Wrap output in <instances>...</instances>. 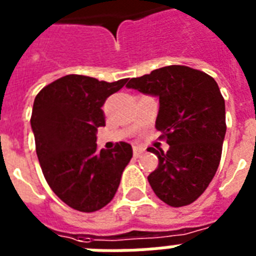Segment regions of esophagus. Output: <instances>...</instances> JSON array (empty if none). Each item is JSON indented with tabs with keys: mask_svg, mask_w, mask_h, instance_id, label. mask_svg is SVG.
Listing matches in <instances>:
<instances>
[{
	"mask_svg": "<svg viewBox=\"0 0 256 256\" xmlns=\"http://www.w3.org/2000/svg\"><path fill=\"white\" fill-rule=\"evenodd\" d=\"M144 152V148H142V146H132V154H134L136 158L142 156Z\"/></svg>",
	"mask_w": 256,
	"mask_h": 256,
	"instance_id": "1",
	"label": "esophagus"
}]
</instances>
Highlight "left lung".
I'll return each mask as SVG.
<instances>
[{
	"instance_id": "1",
	"label": "left lung",
	"mask_w": 256,
	"mask_h": 256,
	"mask_svg": "<svg viewBox=\"0 0 256 256\" xmlns=\"http://www.w3.org/2000/svg\"><path fill=\"white\" fill-rule=\"evenodd\" d=\"M160 98L156 128L170 146L148 148L160 164L148 183L168 206H187L203 194L218 170L226 136V108L218 84L188 66L171 65L132 78L126 85Z\"/></svg>"
}]
</instances>
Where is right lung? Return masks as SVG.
I'll return each instance as SVG.
<instances>
[{"label":"right lung","mask_w":256,"mask_h":256,"mask_svg":"<svg viewBox=\"0 0 256 256\" xmlns=\"http://www.w3.org/2000/svg\"><path fill=\"white\" fill-rule=\"evenodd\" d=\"M126 82L70 74L34 100L30 124L42 172L54 194L74 210L92 212L106 206L132 160L126 142L100 152L96 144V130L104 126V100Z\"/></svg>","instance_id":"1"}]
</instances>
